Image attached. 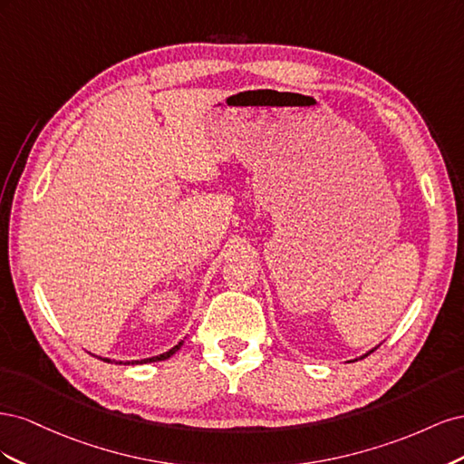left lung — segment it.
Listing matches in <instances>:
<instances>
[{
  "label": "left lung",
  "instance_id": "1",
  "mask_svg": "<svg viewBox=\"0 0 464 464\" xmlns=\"http://www.w3.org/2000/svg\"><path fill=\"white\" fill-rule=\"evenodd\" d=\"M373 350H375V348H373ZM373 350H370V353H373ZM366 356H368V354H366Z\"/></svg>",
  "mask_w": 464,
  "mask_h": 464
}]
</instances>
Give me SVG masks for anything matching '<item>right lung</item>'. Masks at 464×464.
Instances as JSON below:
<instances>
[{"instance_id":"obj_1","label":"right lung","mask_w":464,"mask_h":464,"mask_svg":"<svg viewBox=\"0 0 464 464\" xmlns=\"http://www.w3.org/2000/svg\"><path fill=\"white\" fill-rule=\"evenodd\" d=\"M181 344H184V341H181V343H178L172 350H168V353H164V354H160V356H154V358H147V360H141V362H139V360H135V362H125V363H147V362H160V360H168V358H170L172 354H176L178 353V350H179V346ZM104 362H110L108 358H104ZM121 363V362H120Z\"/></svg>"}]
</instances>
